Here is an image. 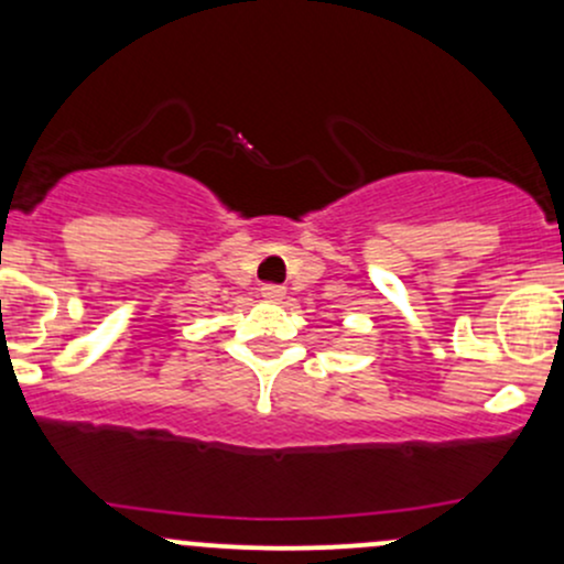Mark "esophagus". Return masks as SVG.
<instances>
[{
	"label": "esophagus",
	"mask_w": 564,
	"mask_h": 564,
	"mask_svg": "<svg viewBox=\"0 0 564 564\" xmlns=\"http://www.w3.org/2000/svg\"><path fill=\"white\" fill-rule=\"evenodd\" d=\"M260 295H263L265 301H271V304H280L284 299V288H280V284H263V288H260Z\"/></svg>",
	"instance_id": "obj_1"
}]
</instances>
